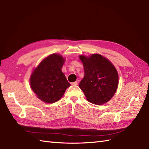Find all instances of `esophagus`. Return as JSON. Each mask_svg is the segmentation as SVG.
I'll return each instance as SVG.
<instances>
[{"instance_id": "1", "label": "esophagus", "mask_w": 149, "mask_h": 149, "mask_svg": "<svg viewBox=\"0 0 149 149\" xmlns=\"http://www.w3.org/2000/svg\"><path fill=\"white\" fill-rule=\"evenodd\" d=\"M71 85H78V82L77 81L72 82V83H71Z\"/></svg>"}]
</instances>
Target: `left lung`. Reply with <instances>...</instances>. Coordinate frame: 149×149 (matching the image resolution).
Instances as JSON below:
<instances>
[{"label": "left lung", "mask_w": 149, "mask_h": 149, "mask_svg": "<svg viewBox=\"0 0 149 149\" xmlns=\"http://www.w3.org/2000/svg\"><path fill=\"white\" fill-rule=\"evenodd\" d=\"M84 68V78L79 87L90 102L101 105L108 102L116 92L118 74L116 69L100 54L89 57L79 56Z\"/></svg>", "instance_id": "left-lung-1"}]
</instances>
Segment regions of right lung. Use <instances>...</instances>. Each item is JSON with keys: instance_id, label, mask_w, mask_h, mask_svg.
Listing matches in <instances>:
<instances>
[{"instance_id": "add662e5", "label": "right lung", "mask_w": 149, "mask_h": 149, "mask_svg": "<svg viewBox=\"0 0 149 149\" xmlns=\"http://www.w3.org/2000/svg\"><path fill=\"white\" fill-rule=\"evenodd\" d=\"M64 63L62 56L52 54L43 59L31 75V88L44 102H57L71 85L61 71Z\"/></svg>"}]
</instances>
